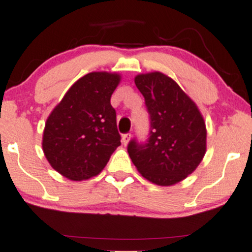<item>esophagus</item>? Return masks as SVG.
<instances>
[{
  "instance_id": "obj_1",
  "label": "esophagus",
  "mask_w": 252,
  "mask_h": 252,
  "mask_svg": "<svg viewBox=\"0 0 252 252\" xmlns=\"http://www.w3.org/2000/svg\"><path fill=\"white\" fill-rule=\"evenodd\" d=\"M130 139H131V134L130 133L123 134V136H122V142H123L124 145H128V142L130 141Z\"/></svg>"
}]
</instances>
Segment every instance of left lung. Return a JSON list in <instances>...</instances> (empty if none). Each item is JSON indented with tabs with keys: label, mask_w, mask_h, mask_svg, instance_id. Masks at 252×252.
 Instances as JSON below:
<instances>
[{
	"label": "left lung",
	"mask_w": 252,
	"mask_h": 252,
	"mask_svg": "<svg viewBox=\"0 0 252 252\" xmlns=\"http://www.w3.org/2000/svg\"><path fill=\"white\" fill-rule=\"evenodd\" d=\"M135 84L145 97L150 133L145 142L129 141V157L148 181L171 186L186 179L202 161L205 123L194 102L164 73L139 75Z\"/></svg>",
	"instance_id": "8db88e82"
}]
</instances>
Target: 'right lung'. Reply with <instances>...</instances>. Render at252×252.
Wrapping results in <instances>:
<instances>
[{
    "instance_id": "add662e5",
    "label": "right lung",
    "mask_w": 252,
    "mask_h": 252,
    "mask_svg": "<svg viewBox=\"0 0 252 252\" xmlns=\"http://www.w3.org/2000/svg\"><path fill=\"white\" fill-rule=\"evenodd\" d=\"M119 75L92 72L79 78L53 110L43 133L50 165L73 181L91 179L105 168L121 145L111 95Z\"/></svg>"
}]
</instances>
